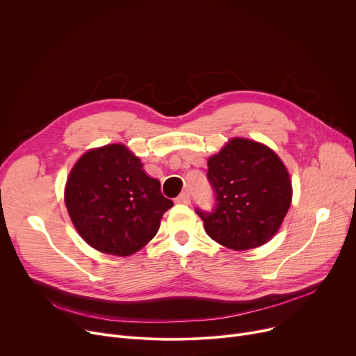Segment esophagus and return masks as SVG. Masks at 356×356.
Listing matches in <instances>:
<instances>
[{
	"label": "esophagus",
	"instance_id": "34e87169",
	"mask_svg": "<svg viewBox=\"0 0 356 356\" xmlns=\"http://www.w3.org/2000/svg\"><path fill=\"white\" fill-rule=\"evenodd\" d=\"M191 200H192V197H191V192L188 191L180 193V196L176 199V202L180 204H191Z\"/></svg>",
	"mask_w": 356,
	"mask_h": 356
}]
</instances>
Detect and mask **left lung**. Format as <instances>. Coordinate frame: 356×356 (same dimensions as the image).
Returning a JSON list of instances; mask_svg holds the SVG:
<instances>
[{"instance_id": "left-lung-1", "label": "left lung", "mask_w": 356, "mask_h": 356, "mask_svg": "<svg viewBox=\"0 0 356 356\" xmlns=\"http://www.w3.org/2000/svg\"><path fill=\"white\" fill-rule=\"evenodd\" d=\"M207 165L216 204L211 211L196 209L206 233L233 250L269 242L292 202L291 177L277 154L265 145L234 137Z\"/></svg>"}]
</instances>
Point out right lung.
<instances>
[{
	"mask_svg": "<svg viewBox=\"0 0 356 356\" xmlns=\"http://www.w3.org/2000/svg\"><path fill=\"white\" fill-rule=\"evenodd\" d=\"M74 227L94 249L130 256L146 246L173 202L149 177L143 164L123 145L83 154L71 169L64 193Z\"/></svg>",
	"mask_w": 356,
	"mask_h": 356,
	"instance_id": "right-lung-1",
	"label": "right lung"
}]
</instances>
